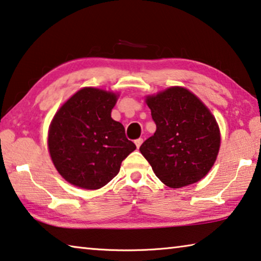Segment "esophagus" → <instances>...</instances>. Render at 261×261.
I'll use <instances>...</instances> for the list:
<instances>
[{
    "mask_svg": "<svg viewBox=\"0 0 261 261\" xmlns=\"http://www.w3.org/2000/svg\"><path fill=\"white\" fill-rule=\"evenodd\" d=\"M135 144H136L137 148H139V147H140V145L143 144V138H138V139H136V140H135Z\"/></svg>",
    "mask_w": 261,
    "mask_h": 261,
    "instance_id": "1",
    "label": "esophagus"
}]
</instances>
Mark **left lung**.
Wrapping results in <instances>:
<instances>
[{
    "label": "left lung",
    "instance_id": "obj_1",
    "mask_svg": "<svg viewBox=\"0 0 261 261\" xmlns=\"http://www.w3.org/2000/svg\"><path fill=\"white\" fill-rule=\"evenodd\" d=\"M156 131L140 153L167 187L178 189L205 177L220 148L213 115L187 88L170 87L146 98Z\"/></svg>",
    "mask_w": 261,
    "mask_h": 261
}]
</instances>
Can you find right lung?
Here are the masks:
<instances>
[{"instance_id": "obj_1", "label": "right lung", "mask_w": 261, "mask_h": 261, "mask_svg": "<svg viewBox=\"0 0 261 261\" xmlns=\"http://www.w3.org/2000/svg\"><path fill=\"white\" fill-rule=\"evenodd\" d=\"M116 100L112 92L85 87L55 114L48 147L57 171L69 183L88 190L105 187L136 149L124 126L110 116Z\"/></svg>"}]
</instances>
